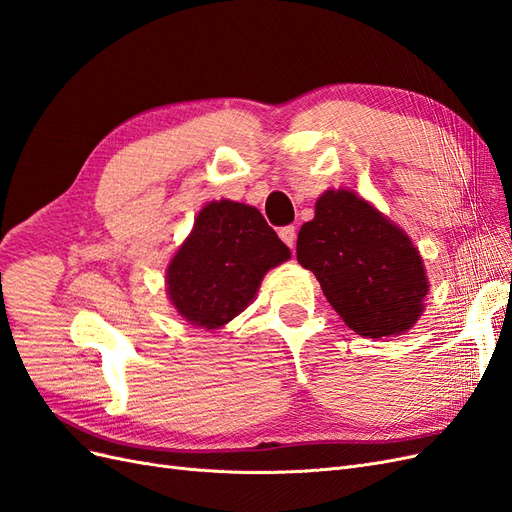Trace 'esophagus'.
<instances>
[{
    "label": "esophagus",
    "instance_id": "esophagus-1",
    "mask_svg": "<svg viewBox=\"0 0 512 512\" xmlns=\"http://www.w3.org/2000/svg\"><path fill=\"white\" fill-rule=\"evenodd\" d=\"M280 239H282L288 247H292L294 241H297V228H294V226H284V228H280Z\"/></svg>",
    "mask_w": 512,
    "mask_h": 512
}]
</instances>
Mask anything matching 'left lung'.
<instances>
[{
	"label": "left lung",
	"instance_id": "8db88e82",
	"mask_svg": "<svg viewBox=\"0 0 512 512\" xmlns=\"http://www.w3.org/2000/svg\"><path fill=\"white\" fill-rule=\"evenodd\" d=\"M297 260L356 335H399L423 312L429 286L412 241L348 190L318 198L314 220L299 230Z\"/></svg>",
	"mask_w": 512,
	"mask_h": 512
}]
</instances>
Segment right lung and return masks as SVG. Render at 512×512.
<instances>
[{"label": "right lung", "instance_id": "1", "mask_svg": "<svg viewBox=\"0 0 512 512\" xmlns=\"http://www.w3.org/2000/svg\"><path fill=\"white\" fill-rule=\"evenodd\" d=\"M288 258L290 250L258 209L211 203L170 262V301L196 327L218 329L250 305L262 275Z\"/></svg>", "mask_w": 512, "mask_h": 512}]
</instances>
